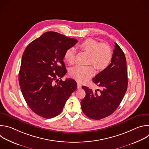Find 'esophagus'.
<instances>
[{"label":"esophagus","mask_w":149,"mask_h":149,"mask_svg":"<svg viewBox=\"0 0 149 149\" xmlns=\"http://www.w3.org/2000/svg\"><path fill=\"white\" fill-rule=\"evenodd\" d=\"M81 87H82V84H81V83H79V82H77V88H78V89H79V88H81Z\"/></svg>","instance_id":"34e87169"}]
</instances>
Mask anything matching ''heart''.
<instances>
[{"instance_id":"heart-1","label":"heart","mask_w":149,"mask_h":149,"mask_svg":"<svg viewBox=\"0 0 149 149\" xmlns=\"http://www.w3.org/2000/svg\"><path fill=\"white\" fill-rule=\"evenodd\" d=\"M79 47L82 51L88 53V63H93L98 70L105 68L111 61L112 52L109 45L105 43L100 44L93 39L88 38L79 44ZM75 50L74 48H68L65 52V61L72 64L75 61ZM95 68L91 63L87 65H77L71 70V75L79 81H86L95 74Z\"/></svg>"}]
</instances>
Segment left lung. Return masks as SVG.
Segmentation results:
<instances>
[{"label":"left lung","instance_id":"left-lung-1","mask_svg":"<svg viewBox=\"0 0 149 149\" xmlns=\"http://www.w3.org/2000/svg\"><path fill=\"white\" fill-rule=\"evenodd\" d=\"M101 88L100 93L86 86L82 88L86 93L81 102L83 113L88 117L100 120L113 114L118 108L127 91V63L125 55L116 43L110 64L93 79Z\"/></svg>","mask_w":149,"mask_h":149}]
</instances>
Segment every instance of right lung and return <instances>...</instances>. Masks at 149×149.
I'll use <instances>...</instances> for the list:
<instances>
[{"mask_svg":"<svg viewBox=\"0 0 149 149\" xmlns=\"http://www.w3.org/2000/svg\"><path fill=\"white\" fill-rule=\"evenodd\" d=\"M77 42L55 32H47L31 42L24 51L19 86L27 104L37 115L45 118L58 116L77 89L75 80L59 79L67 72L63 61L65 52Z\"/></svg>","mask_w":149,"mask_h":149,"instance_id":"right-lung-1","label":"right lung"}]
</instances>
